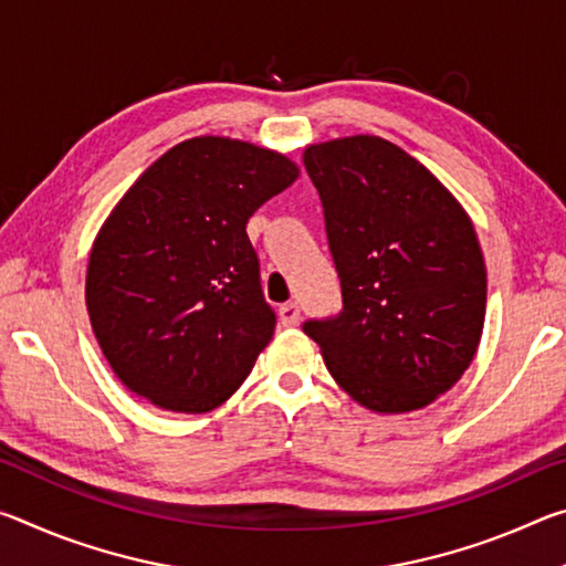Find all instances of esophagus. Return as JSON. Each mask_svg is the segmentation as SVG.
Segmentation results:
<instances>
[{
    "label": "esophagus",
    "mask_w": 566,
    "mask_h": 566,
    "mask_svg": "<svg viewBox=\"0 0 566 566\" xmlns=\"http://www.w3.org/2000/svg\"><path fill=\"white\" fill-rule=\"evenodd\" d=\"M302 312H300V302H286L280 306V322L284 327H294L296 322H300Z\"/></svg>",
    "instance_id": "obj_1"
}]
</instances>
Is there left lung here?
<instances>
[{
  "instance_id": "1",
  "label": "left lung",
  "mask_w": 566,
  "mask_h": 566,
  "mask_svg": "<svg viewBox=\"0 0 566 566\" xmlns=\"http://www.w3.org/2000/svg\"><path fill=\"white\" fill-rule=\"evenodd\" d=\"M304 167L342 310L302 329L361 407H427L464 375L482 337L486 270L472 219L421 161L371 134L306 147Z\"/></svg>"
}]
</instances>
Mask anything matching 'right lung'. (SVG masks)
Wrapping results in <instances>:
<instances>
[{
    "instance_id": "right-lung-1",
    "label": "right lung",
    "mask_w": 566,
    "mask_h": 566,
    "mask_svg": "<svg viewBox=\"0 0 566 566\" xmlns=\"http://www.w3.org/2000/svg\"><path fill=\"white\" fill-rule=\"evenodd\" d=\"M296 175L276 151L195 137L112 209L92 247L87 310L134 395L202 415L247 379L276 324L247 222Z\"/></svg>"
}]
</instances>
